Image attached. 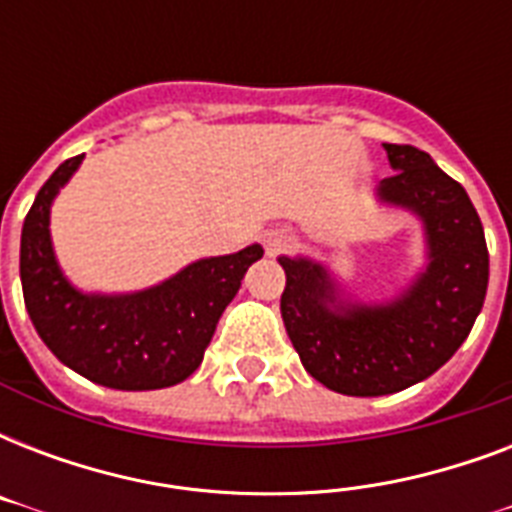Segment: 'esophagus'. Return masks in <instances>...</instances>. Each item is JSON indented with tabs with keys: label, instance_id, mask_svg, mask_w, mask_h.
<instances>
[{
	"label": "esophagus",
	"instance_id": "34e87169",
	"mask_svg": "<svg viewBox=\"0 0 512 512\" xmlns=\"http://www.w3.org/2000/svg\"><path fill=\"white\" fill-rule=\"evenodd\" d=\"M265 244H268V252H271V255H279V252H284V249H289L295 244V236L287 231H273L268 233Z\"/></svg>",
	"mask_w": 512,
	"mask_h": 512
}]
</instances>
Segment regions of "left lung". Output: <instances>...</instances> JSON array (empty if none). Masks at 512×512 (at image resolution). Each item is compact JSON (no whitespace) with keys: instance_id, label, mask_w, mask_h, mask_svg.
Here are the masks:
<instances>
[{"instance_id":"obj_1","label":"left lung","mask_w":512,"mask_h":512,"mask_svg":"<svg viewBox=\"0 0 512 512\" xmlns=\"http://www.w3.org/2000/svg\"><path fill=\"white\" fill-rule=\"evenodd\" d=\"M393 175L380 183L390 204L425 223L428 271L390 305H335L327 271L279 257L287 273L281 319L305 372L342 396H388L425 380L457 353L484 308L489 249L473 201L425 151L385 143Z\"/></svg>"}]
</instances>
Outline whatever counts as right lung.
Returning <instances> with one entry per match:
<instances>
[{"label":"right lung","mask_w":512,"mask_h":512,"mask_svg":"<svg viewBox=\"0 0 512 512\" xmlns=\"http://www.w3.org/2000/svg\"><path fill=\"white\" fill-rule=\"evenodd\" d=\"M84 156L39 188L20 233V284L44 345L87 380L114 390L170 388L199 369L215 327L263 247L188 265L159 287L124 297L82 295L60 273L50 244V204Z\"/></svg>","instance_id":"right-lung-1"}]
</instances>
